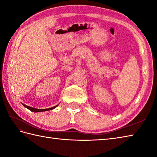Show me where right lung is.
Returning <instances> with one entry per match:
<instances>
[{"label":"right lung","mask_w":157,"mask_h":157,"mask_svg":"<svg viewBox=\"0 0 157 157\" xmlns=\"http://www.w3.org/2000/svg\"><path fill=\"white\" fill-rule=\"evenodd\" d=\"M22 103V102H21ZM22 105L25 106V108H27L28 109H29V111H31L32 112H34V113H38V112H43V111H51V110H52L55 109L56 106H57L59 105H56L55 106H53V107H51V108H48V109H36V108H34V107H32V106H28L26 105H24L23 103H22Z\"/></svg>","instance_id":"obj_1"}]
</instances>
